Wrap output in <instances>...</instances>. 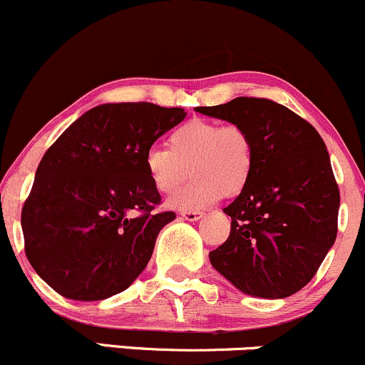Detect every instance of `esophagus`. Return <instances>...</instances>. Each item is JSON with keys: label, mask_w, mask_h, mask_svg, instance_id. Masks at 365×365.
I'll return each instance as SVG.
<instances>
[{"label": "esophagus", "mask_w": 365, "mask_h": 365, "mask_svg": "<svg viewBox=\"0 0 365 365\" xmlns=\"http://www.w3.org/2000/svg\"><path fill=\"white\" fill-rule=\"evenodd\" d=\"M202 216H204L202 211H183L182 212V217L187 221H197V220H200Z\"/></svg>", "instance_id": "esophagus-1"}]
</instances>
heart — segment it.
<instances>
[{"label": "heart", "instance_id": "obj_1", "mask_svg": "<svg viewBox=\"0 0 365 365\" xmlns=\"http://www.w3.org/2000/svg\"><path fill=\"white\" fill-rule=\"evenodd\" d=\"M145 173L159 194L177 192L188 168L192 180L168 200L178 211H200L225 194L237 195L252 175L254 145L244 128L211 120H190L175 128L168 148L153 145L144 156Z\"/></svg>", "mask_w": 365, "mask_h": 365}]
</instances>
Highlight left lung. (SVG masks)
<instances>
[{"mask_svg":"<svg viewBox=\"0 0 365 365\" xmlns=\"http://www.w3.org/2000/svg\"><path fill=\"white\" fill-rule=\"evenodd\" d=\"M197 113L244 128L254 145L249 183L223 211L228 240L209 252L233 287L261 299H284L312 279L336 240L340 190L324 140L282 104L237 98Z\"/></svg>","mask_w":365,"mask_h":365,"instance_id":"8db88e82","label":"left lung"}]
</instances>
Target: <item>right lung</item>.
<instances>
[{
  "instance_id": "right-lung-1",
  "label": "right lung",
  "mask_w": 365,
  "mask_h": 365,
  "mask_svg": "<svg viewBox=\"0 0 365 365\" xmlns=\"http://www.w3.org/2000/svg\"><path fill=\"white\" fill-rule=\"evenodd\" d=\"M185 116L153 103L101 104L46 150L22 207V232L29 262L54 292L104 300L145 269L175 212H154L161 195L144 156Z\"/></svg>"
}]
</instances>
